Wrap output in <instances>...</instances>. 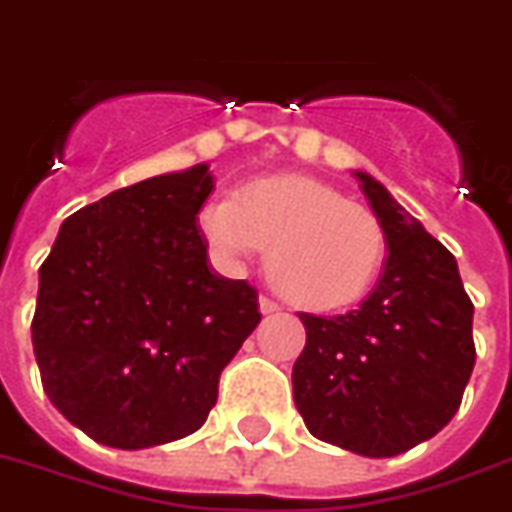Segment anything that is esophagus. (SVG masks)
Wrapping results in <instances>:
<instances>
[{
	"mask_svg": "<svg viewBox=\"0 0 512 512\" xmlns=\"http://www.w3.org/2000/svg\"><path fill=\"white\" fill-rule=\"evenodd\" d=\"M259 307H261V313H264V315H272V313H278V310H280L278 302H275V299H270V297H261Z\"/></svg>",
	"mask_w": 512,
	"mask_h": 512,
	"instance_id": "obj_1",
	"label": "esophagus"
}]
</instances>
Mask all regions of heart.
<instances>
[{
  "label": "heart",
  "mask_w": 512,
  "mask_h": 512,
  "mask_svg": "<svg viewBox=\"0 0 512 512\" xmlns=\"http://www.w3.org/2000/svg\"><path fill=\"white\" fill-rule=\"evenodd\" d=\"M199 229L215 259L234 270L270 248L267 278L307 310L359 302L386 259L375 213L307 175L256 178L237 199H210L199 210Z\"/></svg>",
  "instance_id": "obj_1"
}]
</instances>
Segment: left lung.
<instances>
[{
  "label": "left lung",
  "instance_id": "1",
  "mask_svg": "<svg viewBox=\"0 0 512 512\" xmlns=\"http://www.w3.org/2000/svg\"><path fill=\"white\" fill-rule=\"evenodd\" d=\"M386 232L378 286L345 315L299 313L307 329L291 380L313 437L383 459L440 432L475 367L472 302L443 242L367 172H353Z\"/></svg>",
  "mask_w": 512,
  "mask_h": 512
}]
</instances>
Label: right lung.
Returning <instances> with one entry per match:
<instances>
[{
    "instance_id": "1",
    "label": "right lung",
    "mask_w": 512,
    "mask_h": 512,
    "mask_svg": "<svg viewBox=\"0 0 512 512\" xmlns=\"http://www.w3.org/2000/svg\"><path fill=\"white\" fill-rule=\"evenodd\" d=\"M210 191L207 164L118 188L69 215L42 261V388L96 443L140 451L197 432L261 321L256 288L207 264Z\"/></svg>"
}]
</instances>
